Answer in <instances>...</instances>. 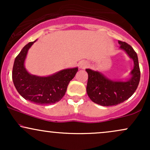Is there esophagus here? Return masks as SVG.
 Returning a JSON list of instances; mask_svg holds the SVG:
<instances>
[{
	"mask_svg": "<svg viewBox=\"0 0 150 150\" xmlns=\"http://www.w3.org/2000/svg\"><path fill=\"white\" fill-rule=\"evenodd\" d=\"M88 63L86 61H82L81 63H80V65H79V66H80V68H82V69H85L86 68H87L88 67Z\"/></svg>",
	"mask_w": 150,
	"mask_h": 150,
	"instance_id": "obj_1",
	"label": "esophagus"
}]
</instances>
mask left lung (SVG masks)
<instances>
[{"instance_id":"8db88e82","label":"left lung","mask_w":150,"mask_h":150,"mask_svg":"<svg viewBox=\"0 0 150 150\" xmlns=\"http://www.w3.org/2000/svg\"><path fill=\"white\" fill-rule=\"evenodd\" d=\"M120 49L133 60L134 68L132 77L127 82H115L105 77L102 74L90 69H86L88 73L87 93L93 102L104 106H116L127 100L137 88L140 80V70L137 53L128 44L118 41Z\"/></svg>"}]
</instances>
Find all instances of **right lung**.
I'll use <instances>...</instances> for the list:
<instances>
[{
	"label": "right lung",
	"mask_w": 150,
	"mask_h": 150,
	"mask_svg": "<svg viewBox=\"0 0 150 150\" xmlns=\"http://www.w3.org/2000/svg\"><path fill=\"white\" fill-rule=\"evenodd\" d=\"M34 42L24 46L15 58L12 77L17 91L26 100L36 104L48 105L58 102L65 95L70 81L77 72V68L63 70L48 77L30 75L24 63L27 51Z\"/></svg>",
	"instance_id": "right-lung-1"
}]
</instances>
